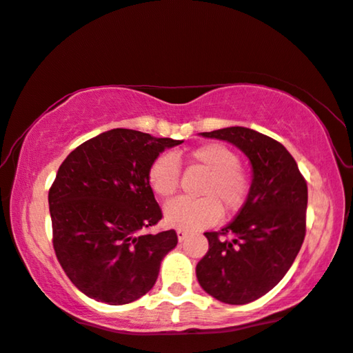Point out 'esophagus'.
Here are the masks:
<instances>
[{"mask_svg": "<svg viewBox=\"0 0 353 353\" xmlns=\"http://www.w3.org/2000/svg\"><path fill=\"white\" fill-rule=\"evenodd\" d=\"M176 234H178V241H185L188 236H190V233H188L186 230H181V228L176 231Z\"/></svg>", "mask_w": 353, "mask_h": 353, "instance_id": "obj_1", "label": "esophagus"}]
</instances>
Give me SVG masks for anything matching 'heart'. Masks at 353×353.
<instances>
[{"label": "heart", "instance_id": "obj_1", "mask_svg": "<svg viewBox=\"0 0 353 353\" xmlns=\"http://www.w3.org/2000/svg\"><path fill=\"white\" fill-rule=\"evenodd\" d=\"M191 162L207 172L199 186V199H176L163 210L168 225L181 230H201L216 223L221 215L243 209L252 188L250 173L239 163V156L221 143H207L190 152ZM180 163L173 154L154 159L148 170L149 186L157 196L168 199L180 186Z\"/></svg>", "mask_w": 353, "mask_h": 353}]
</instances>
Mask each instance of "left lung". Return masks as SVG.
Instances as JSON below:
<instances>
[{
	"label": "left lung",
	"mask_w": 353,
	"mask_h": 353,
	"mask_svg": "<svg viewBox=\"0 0 353 353\" xmlns=\"http://www.w3.org/2000/svg\"><path fill=\"white\" fill-rule=\"evenodd\" d=\"M238 146L252 163L250 194L233 221L205 233L209 250L197 281L216 301L244 305L276 286L296 260L307 233V181L276 139L244 127L202 133Z\"/></svg>",
	"instance_id": "obj_1"
}]
</instances>
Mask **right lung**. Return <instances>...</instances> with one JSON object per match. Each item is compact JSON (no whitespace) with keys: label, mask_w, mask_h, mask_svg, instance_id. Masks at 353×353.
<instances>
[{"label":"right lung","mask_w":353,"mask_h":353,"mask_svg":"<svg viewBox=\"0 0 353 353\" xmlns=\"http://www.w3.org/2000/svg\"><path fill=\"white\" fill-rule=\"evenodd\" d=\"M183 141L114 128L75 148L50 188L52 248L81 292L123 305L151 291L175 230L146 233L162 220L148 181L151 162Z\"/></svg>","instance_id":"1"}]
</instances>
